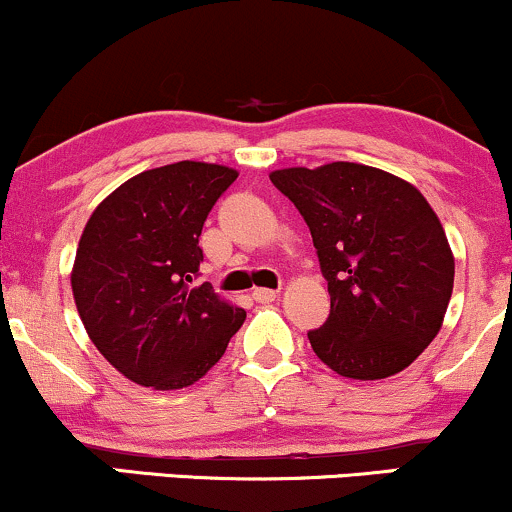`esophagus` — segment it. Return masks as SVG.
I'll return each mask as SVG.
<instances>
[{"mask_svg": "<svg viewBox=\"0 0 512 512\" xmlns=\"http://www.w3.org/2000/svg\"><path fill=\"white\" fill-rule=\"evenodd\" d=\"M252 298H255L257 303H272V301H276V298H279V291H274V289H255V291H252Z\"/></svg>", "mask_w": 512, "mask_h": 512, "instance_id": "obj_1", "label": "esophagus"}]
</instances>
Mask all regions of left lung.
<instances>
[{
    "label": "left lung",
    "mask_w": 512,
    "mask_h": 512,
    "mask_svg": "<svg viewBox=\"0 0 512 512\" xmlns=\"http://www.w3.org/2000/svg\"><path fill=\"white\" fill-rule=\"evenodd\" d=\"M308 223L330 291V317L308 332L334 373L390 378L436 339L455 257L426 197L361 163L284 168L269 175Z\"/></svg>",
    "instance_id": "left-lung-1"
}]
</instances>
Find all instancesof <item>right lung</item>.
<instances>
[{
  "label": "right lung",
  "mask_w": 512,
  "mask_h": 512,
  "mask_svg": "<svg viewBox=\"0 0 512 512\" xmlns=\"http://www.w3.org/2000/svg\"><path fill=\"white\" fill-rule=\"evenodd\" d=\"M233 168L180 161L134 175L81 233L74 303L96 349L132 383L180 390L223 356L245 310L195 284L199 236Z\"/></svg>",
  "instance_id": "add662e5"
}]
</instances>
